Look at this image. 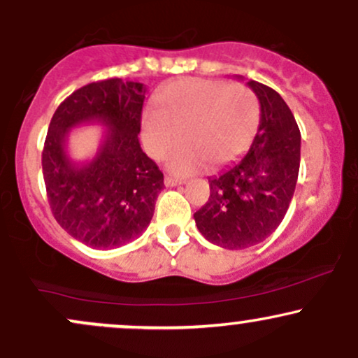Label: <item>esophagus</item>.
<instances>
[{
    "mask_svg": "<svg viewBox=\"0 0 358 358\" xmlns=\"http://www.w3.org/2000/svg\"><path fill=\"white\" fill-rule=\"evenodd\" d=\"M183 180L173 178V176H165V187H178V185H183Z\"/></svg>",
    "mask_w": 358,
    "mask_h": 358,
    "instance_id": "34e87169",
    "label": "esophagus"
}]
</instances>
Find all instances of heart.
Listing matches in <instances>:
<instances>
[{
    "label": "heart",
    "instance_id": "1",
    "mask_svg": "<svg viewBox=\"0 0 358 358\" xmlns=\"http://www.w3.org/2000/svg\"><path fill=\"white\" fill-rule=\"evenodd\" d=\"M259 124L254 94L225 80L185 77L168 82L155 96V108L141 116V141L151 158L168 155V170L192 175L210 163L220 168L239 159Z\"/></svg>",
    "mask_w": 358,
    "mask_h": 358
}]
</instances>
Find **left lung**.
I'll list each match as a JSON object with an SVG mask.
<instances>
[{"mask_svg":"<svg viewBox=\"0 0 358 358\" xmlns=\"http://www.w3.org/2000/svg\"><path fill=\"white\" fill-rule=\"evenodd\" d=\"M248 85L261 106L252 145L241 162L208 178V202L193 213L205 239L232 250L256 245L279 227L294 195L301 156V133L282 97L256 80Z\"/></svg>","mask_w":358,"mask_h":358,"instance_id":"8db88e82","label":"left lung"}]
</instances>
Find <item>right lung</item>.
<instances>
[{"label":"right lung","instance_id":"right-lung-1","mask_svg":"<svg viewBox=\"0 0 358 358\" xmlns=\"http://www.w3.org/2000/svg\"><path fill=\"white\" fill-rule=\"evenodd\" d=\"M146 87L108 79L71 94L53 114L42 153L48 203L60 227L92 249L136 239L153 219L163 173L143 153L138 134ZM80 124L106 127L92 160L76 162L68 133Z\"/></svg>","mask_w":358,"mask_h":358}]
</instances>
